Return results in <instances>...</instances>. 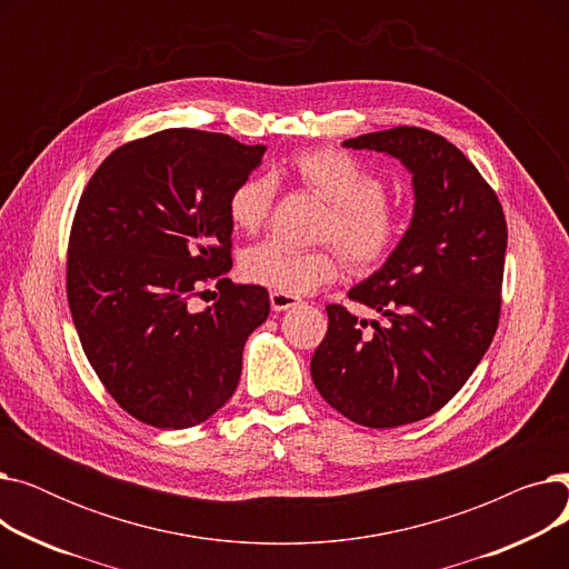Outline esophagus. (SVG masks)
Listing matches in <instances>:
<instances>
[{"label":"esophagus","instance_id":"34e87169","mask_svg":"<svg viewBox=\"0 0 569 569\" xmlns=\"http://www.w3.org/2000/svg\"><path fill=\"white\" fill-rule=\"evenodd\" d=\"M269 305H272V311H288L300 305V297L288 295V292H269Z\"/></svg>","mask_w":569,"mask_h":569}]
</instances>
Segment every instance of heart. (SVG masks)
Returning <instances> with one entry per match:
<instances>
[{"instance_id": "heart-1", "label": "heart", "mask_w": 569, "mask_h": 569, "mask_svg": "<svg viewBox=\"0 0 569 569\" xmlns=\"http://www.w3.org/2000/svg\"><path fill=\"white\" fill-rule=\"evenodd\" d=\"M286 172L305 189L330 202L325 237L335 239L355 267H376L399 242L401 221L385 200L382 179L341 149L322 147L297 152L286 161ZM274 202V179L249 174L228 196L230 223L242 232L264 226ZM242 277L251 283L288 295H309L341 272L337 249H295L267 239L244 251Z\"/></svg>"}]
</instances>
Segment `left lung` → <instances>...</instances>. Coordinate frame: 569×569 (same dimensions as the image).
<instances>
[{
  "label": "left lung",
  "instance_id": "left-lung-1",
  "mask_svg": "<svg viewBox=\"0 0 569 569\" xmlns=\"http://www.w3.org/2000/svg\"><path fill=\"white\" fill-rule=\"evenodd\" d=\"M397 159L412 177V217L380 269L348 297L385 318L327 307L311 360L320 397L348 420L392 429L440 410L480 365L498 327L507 249L502 207L461 149L417 127L343 140Z\"/></svg>",
  "mask_w": 569,
  "mask_h": 569
}]
</instances>
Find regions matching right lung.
<instances>
[{
  "instance_id": "add662e5",
  "label": "right lung",
  "mask_w": 569,
  "mask_h": 569,
  "mask_svg": "<svg viewBox=\"0 0 569 569\" xmlns=\"http://www.w3.org/2000/svg\"><path fill=\"white\" fill-rule=\"evenodd\" d=\"M264 147L168 129L99 166L76 209L67 295L82 350L106 390L140 422L189 429L237 390L249 335L269 316L262 286H234L228 196ZM219 278L214 308L190 295Z\"/></svg>"
}]
</instances>
